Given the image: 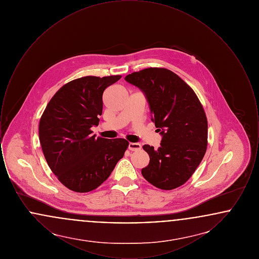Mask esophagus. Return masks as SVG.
I'll return each instance as SVG.
<instances>
[{
  "instance_id": "1",
  "label": "esophagus",
  "mask_w": 259,
  "mask_h": 259,
  "mask_svg": "<svg viewBox=\"0 0 259 259\" xmlns=\"http://www.w3.org/2000/svg\"><path fill=\"white\" fill-rule=\"evenodd\" d=\"M128 148L130 150H132V151H137V150L141 149V145L138 144V143H129Z\"/></svg>"
}]
</instances>
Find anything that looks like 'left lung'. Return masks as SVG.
Masks as SVG:
<instances>
[{
	"mask_svg": "<svg viewBox=\"0 0 259 259\" xmlns=\"http://www.w3.org/2000/svg\"><path fill=\"white\" fill-rule=\"evenodd\" d=\"M145 94L160 147L145 145L149 164L143 177L160 189L184 185L203 159L208 145L206 113L192 88L172 71L148 68L125 76Z\"/></svg>",
	"mask_w": 259,
	"mask_h": 259,
	"instance_id": "left-lung-1",
	"label": "left lung"
}]
</instances>
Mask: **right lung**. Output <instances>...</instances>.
<instances>
[{
	"instance_id": "obj_1",
	"label": "right lung",
	"mask_w": 259,
	"mask_h": 259,
	"mask_svg": "<svg viewBox=\"0 0 259 259\" xmlns=\"http://www.w3.org/2000/svg\"><path fill=\"white\" fill-rule=\"evenodd\" d=\"M121 75L83 76L51 98L39 125V143L51 171L67 188L89 192L102 185L123 157L129 143L92 135L103 111V93Z\"/></svg>"
}]
</instances>
